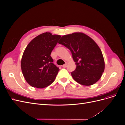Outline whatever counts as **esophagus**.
Masks as SVG:
<instances>
[{
  "label": "esophagus",
  "instance_id": "34e87169",
  "mask_svg": "<svg viewBox=\"0 0 125 125\" xmlns=\"http://www.w3.org/2000/svg\"><path fill=\"white\" fill-rule=\"evenodd\" d=\"M67 66V63H66L65 64H64L63 65H62V67H63V68H66Z\"/></svg>",
  "mask_w": 125,
  "mask_h": 125
}]
</instances>
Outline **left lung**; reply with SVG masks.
Segmentation results:
<instances>
[{
  "label": "left lung",
  "instance_id": "left-lung-1",
  "mask_svg": "<svg viewBox=\"0 0 125 125\" xmlns=\"http://www.w3.org/2000/svg\"><path fill=\"white\" fill-rule=\"evenodd\" d=\"M58 43L71 52L77 67L71 73L75 81L89 86L100 80L105 62L101 49L92 39L83 33L75 32L62 36Z\"/></svg>",
  "mask_w": 125,
  "mask_h": 125
}]
</instances>
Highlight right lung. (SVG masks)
I'll use <instances>...</instances> for the list:
<instances>
[{
    "label": "right lung",
    "mask_w": 125,
    "mask_h": 125,
    "mask_svg": "<svg viewBox=\"0 0 125 125\" xmlns=\"http://www.w3.org/2000/svg\"><path fill=\"white\" fill-rule=\"evenodd\" d=\"M60 37L44 33L33 39L25 49L21 70L26 81L32 87L44 88L54 81L59 69L52 62L51 54Z\"/></svg>",
    "instance_id": "add662e5"
}]
</instances>
